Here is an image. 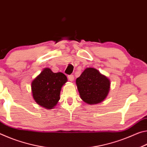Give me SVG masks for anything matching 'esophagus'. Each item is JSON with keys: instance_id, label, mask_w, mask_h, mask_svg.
Here are the masks:
<instances>
[{"instance_id": "esophagus-1", "label": "esophagus", "mask_w": 147, "mask_h": 147, "mask_svg": "<svg viewBox=\"0 0 147 147\" xmlns=\"http://www.w3.org/2000/svg\"><path fill=\"white\" fill-rule=\"evenodd\" d=\"M68 79L70 80L71 82H73L74 80V76L73 75H69L68 76Z\"/></svg>"}]
</instances>
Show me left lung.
Returning <instances> with one entry per match:
<instances>
[{
    "label": "left lung",
    "instance_id": "8db88e82",
    "mask_svg": "<svg viewBox=\"0 0 147 147\" xmlns=\"http://www.w3.org/2000/svg\"><path fill=\"white\" fill-rule=\"evenodd\" d=\"M76 84L81 98L90 105L102 102L110 88L109 80L97 69L90 67L76 78Z\"/></svg>",
    "mask_w": 147,
    "mask_h": 147
}]
</instances>
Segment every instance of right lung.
Instances as JSON below:
<instances>
[{
    "label": "right lung",
    "mask_w": 147,
    "mask_h": 147,
    "mask_svg": "<svg viewBox=\"0 0 147 147\" xmlns=\"http://www.w3.org/2000/svg\"><path fill=\"white\" fill-rule=\"evenodd\" d=\"M67 82L63 73H54L49 68L44 69L31 84L34 100L45 108H53L60 98L61 87Z\"/></svg>",
    "instance_id": "obj_1"
}]
</instances>
